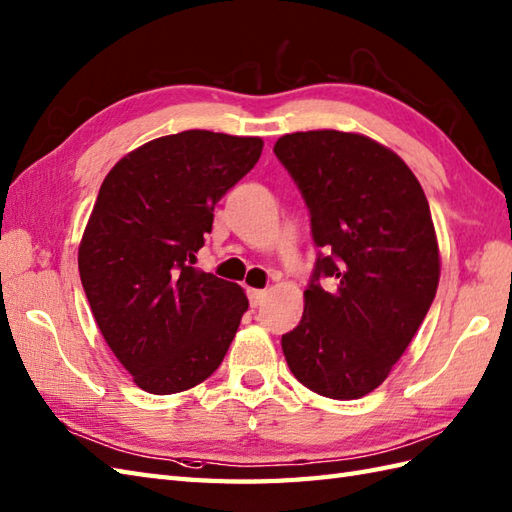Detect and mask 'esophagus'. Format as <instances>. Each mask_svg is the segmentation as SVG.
Masks as SVG:
<instances>
[{
	"mask_svg": "<svg viewBox=\"0 0 512 512\" xmlns=\"http://www.w3.org/2000/svg\"><path fill=\"white\" fill-rule=\"evenodd\" d=\"M264 299H266V290H255V288L248 290V301H251L253 307L261 305V301H264Z\"/></svg>",
	"mask_w": 512,
	"mask_h": 512,
	"instance_id": "34e87169",
	"label": "esophagus"
}]
</instances>
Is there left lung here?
Returning <instances> with one entry per match:
<instances>
[{
    "label": "left lung",
    "mask_w": 512,
    "mask_h": 512,
    "mask_svg": "<svg viewBox=\"0 0 512 512\" xmlns=\"http://www.w3.org/2000/svg\"><path fill=\"white\" fill-rule=\"evenodd\" d=\"M275 154L320 248L283 355L318 395L360 399L388 377L434 301L441 266L430 205L408 165L362 135L292 133ZM320 278L337 288L325 291Z\"/></svg>",
    "instance_id": "left-lung-1"
}]
</instances>
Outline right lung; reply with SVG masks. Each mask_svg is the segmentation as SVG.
I'll list each match as a JSON object with an SVG mask.
<instances>
[{
	"instance_id": "1",
	"label": "right lung",
	"mask_w": 512,
	"mask_h": 512,
	"mask_svg": "<svg viewBox=\"0 0 512 512\" xmlns=\"http://www.w3.org/2000/svg\"><path fill=\"white\" fill-rule=\"evenodd\" d=\"M264 141L211 130L154 139L106 174L78 251L80 281L115 358L152 395L216 371L248 299L194 268L213 209L255 168Z\"/></svg>"
}]
</instances>
